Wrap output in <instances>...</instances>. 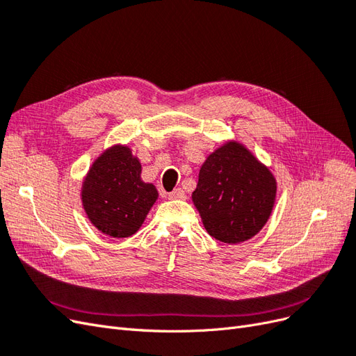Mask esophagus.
<instances>
[{"instance_id": "34e87169", "label": "esophagus", "mask_w": 356, "mask_h": 356, "mask_svg": "<svg viewBox=\"0 0 356 356\" xmlns=\"http://www.w3.org/2000/svg\"><path fill=\"white\" fill-rule=\"evenodd\" d=\"M169 199H170V200H186V199H187V195H186L184 190L177 188V190L169 193Z\"/></svg>"}]
</instances>
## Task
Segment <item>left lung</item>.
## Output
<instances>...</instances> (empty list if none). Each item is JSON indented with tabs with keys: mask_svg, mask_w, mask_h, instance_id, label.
I'll return each instance as SVG.
<instances>
[{
	"mask_svg": "<svg viewBox=\"0 0 356 356\" xmlns=\"http://www.w3.org/2000/svg\"><path fill=\"white\" fill-rule=\"evenodd\" d=\"M276 191L272 170L242 143L230 139L203 161L191 199L204 230L233 245L260 233L272 215Z\"/></svg>",
	"mask_w": 356,
	"mask_h": 356,
	"instance_id": "8db88e82",
	"label": "left lung"
}]
</instances>
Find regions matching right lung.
<instances>
[{
  "mask_svg": "<svg viewBox=\"0 0 356 356\" xmlns=\"http://www.w3.org/2000/svg\"><path fill=\"white\" fill-rule=\"evenodd\" d=\"M141 161L131 147L114 144L93 160L81 184V203L101 233L123 239L135 234L159 197L152 182L141 179Z\"/></svg>",
  "mask_w": 356,
  "mask_h": 356,
  "instance_id": "add662e5",
  "label": "right lung"
}]
</instances>
